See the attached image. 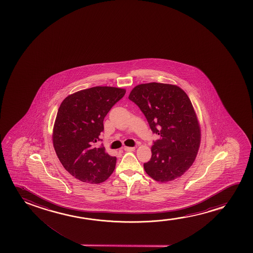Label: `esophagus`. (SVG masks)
Instances as JSON below:
<instances>
[{
	"instance_id": "obj_1",
	"label": "esophagus",
	"mask_w": 253,
	"mask_h": 253,
	"mask_svg": "<svg viewBox=\"0 0 253 253\" xmlns=\"http://www.w3.org/2000/svg\"><path fill=\"white\" fill-rule=\"evenodd\" d=\"M125 151H134L135 150V147H125L124 148Z\"/></svg>"
}]
</instances>
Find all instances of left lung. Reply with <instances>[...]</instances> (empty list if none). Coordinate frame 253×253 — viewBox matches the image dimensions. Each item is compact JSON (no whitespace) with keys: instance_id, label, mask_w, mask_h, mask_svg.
Segmentation results:
<instances>
[{"instance_id":"left-lung-1","label":"left lung","mask_w":253,"mask_h":253,"mask_svg":"<svg viewBox=\"0 0 253 253\" xmlns=\"http://www.w3.org/2000/svg\"><path fill=\"white\" fill-rule=\"evenodd\" d=\"M128 98L160 136L151 148V159L143 164L146 173L160 182L181 176L194 163L201 144V127L187 93L174 84L153 82L134 87Z\"/></svg>"}]
</instances>
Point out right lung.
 I'll return each mask as SVG.
<instances>
[{"label":"right lung","instance_id":"add662e5","mask_svg":"<svg viewBox=\"0 0 253 253\" xmlns=\"http://www.w3.org/2000/svg\"><path fill=\"white\" fill-rule=\"evenodd\" d=\"M126 90L91 87L66 97L60 104L52 131V142L63 167L78 180L98 184L113 173L117 158L103 146L95 147L104 130V119Z\"/></svg>","mask_w":253,"mask_h":253}]
</instances>
